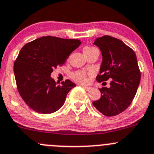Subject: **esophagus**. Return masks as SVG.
<instances>
[{
	"label": "esophagus",
	"mask_w": 154,
	"mask_h": 154,
	"mask_svg": "<svg viewBox=\"0 0 154 154\" xmlns=\"http://www.w3.org/2000/svg\"><path fill=\"white\" fill-rule=\"evenodd\" d=\"M83 88H85V89L86 90V91H90V90H91V87H90V86H83Z\"/></svg>",
	"instance_id": "1"
}]
</instances>
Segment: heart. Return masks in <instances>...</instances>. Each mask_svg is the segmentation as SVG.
Returning <instances> with one entry per match:
<instances>
[{"label": "heart", "mask_w": 154, "mask_h": 154, "mask_svg": "<svg viewBox=\"0 0 154 154\" xmlns=\"http://www.w3.org/2000/svg\"><path fill=\"white\" fill-rule=\"evenodd\" d=\"M94 48L92 47H86L83 49V52L87 51H90V50L94 49ZM71 76H72V78L74 79L75 81L78 82V83H86L87 82V74L86 72H84V71H75V72L73 73Z\"/></svg>", "instance_id": "obj_1"}]
</instances>
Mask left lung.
I'll list each match as a JSON object with an SVG mask.
<instances>
[{
	"label": "left lung",
	"mask_w": 154,
	"mask_h": 154,
	"mask_svg": "<svg viewBox=\"0 0 154 154\" xmlns=\"http://www.w3.org/2000/svg\"><path fill=\"white\" fill-rule=\"evenodd\" d=\"M94 45L100 48L103 57L97 81L111 79V82L109 88H100V98L92 104L104 116H117L130 106L140 83L136 54L122 40L110 35L96 38Z\"/></svg>",
	"instance_id": "obj_1"
}]
</instances>
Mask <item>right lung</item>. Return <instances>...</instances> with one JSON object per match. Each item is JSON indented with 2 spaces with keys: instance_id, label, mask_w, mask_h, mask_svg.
I'll return each instance as SVG.
<instances>
[{
  "instance_id": "obj_1",
  "label": "right lung",
  "mask_w": 154,
  "mask_h": 154,
  "mask_svg": "<svg viewBox=\"0 0 154 154\" xmlns=\"http://www.w3.org/2000/svg\"><path fill=\"white\" fill-rule=\"evenodd\" d=\"M81 44L79 39L43 36L27 43L14 63V74L20 95L29 108L51 114L63 106L66 95L76 86L66 80L58 85L51 74L62 66Z\"/></svg>"
}]
</instances>
